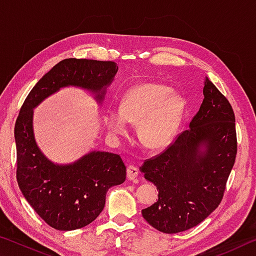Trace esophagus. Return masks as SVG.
Masks as SVG:
<instances>
[{"mask_svg": "<svg viewBox=\"0 0 256 256\" xmlns=\"http://www.w3.org/2000/svg\"><path fill=\"white\" fill-rule=\"evenodd\" d=\"M126 174H128V178L130 180H132L138 175V170L136 166H133V164H130V166H128L126 168Z\"/></svg>", "mask_w": 256, "mask_h": 256, "instance_id": "34e87169", "label": "esophagus"}]
</instances>
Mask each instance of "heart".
Segmentation results:
<instances>
[{
	"label": "heart",
	"instance_id": "heart-1",
	"mask_svg": "<svg viewBox=\"0 0 256 256\" xmlns=\"http://www.w3.org/2000/svg\"><path fill=\"white\" fill-rule=\"evenodd\" d=\"M184 99L160 84H141L125 94L120 110H107L104 120L114 134H125L136 124L138 140L148 149H162L174 138L184 112Z\"/></svg>",
	"mask_w": 256,
	"mask_h": 256
}]
</instances>
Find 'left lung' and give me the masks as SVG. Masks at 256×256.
<instances>
[{
    "label": "left lung",
    "mask_w": 256,
    "mask_h": 256,
    "mask_svg": "<svg viewBox=\"0 0 256 256\" xmlns=\"http://www.w3.org/2000/svg\"><path fill=\"white\" fill-rule=\"evenodd\" d=\"M204 99L190 128L140 167L157 186L158 201L142 210L157 230L176 234L198 226L224 196L235 164V114L227 98L206 76Z\"/></svg>",
    "instance_id": "1"
}]
</instances>
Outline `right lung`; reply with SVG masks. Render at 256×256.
Returning <instances> with one entry per match:
<instances>
[{
	"label": "right lung",
	"mask_w": 256,
	"mask_h": 256,
	"mask_svg": "<svg viewBox=\"0 0 256 256\" xmlns=\"http://www.w3.org/2000/svg\"><path fill=\"white\" fill-rule=\"evenodd\" d=\"M118 71L110 60H60L32 89L16 118L18 185L37 214L58 230H74L92 224L105 206L108 188L126 178V167L118 154L104 151H90L68 164L50 162L34 138V108L66 86L88 90L100 104Z\"/></svg>",
	"instance_id": "obj_1"
}]
</instances>
